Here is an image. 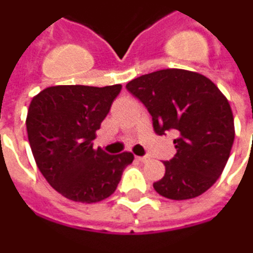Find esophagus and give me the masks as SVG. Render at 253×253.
<instances>
[{"label":"esophagus","mask_w":253,"mask_h":253,"mask_svg":"<svg viewBox=\"0 0 253 253\" xmlns=\"http://www.w3.org/2000/svg\"><path fill=\"white\" fill-rule=\"evenodd\" d=\"M137 159H138L139 162H142V163H145V162H148V160H149V157L148 156H138Z\"/></svg>","instance_id":"34e87169"}]
</instances>
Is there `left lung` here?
Here are the masks:
<instances>
[{"label":"left lung","mask_w":253,"mask_h":253,"mask_svg":"<svg viewBox=\"0 0 253 253\" xmlns=\"http://www.w3.org/2000/svg\"><path fill=\"white\" fill-rule=\"evenodd\" d=\"M126 89L148 109L156 134H176L175 156L164 162L166 174L153 183L157 193L188 200L211 188L234 142L230 104L215 84L197 72L169 68L135 78Z\"/></svg>","instance_id":"8db88e82"}]
</instances>
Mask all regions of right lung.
I'll list each match as a JSON object with an SVG mask.
<instances>
[{"label": "right lung", "instance_id": "right-lung-1", "mask_svg": "<svg viewBox=\"0 0 253 253\" xmlns=\"http://www.w3.org/2000/svg\"><path fill=\"white\" fill-rule=\"evenodd\" d=\"M121 90L122 84H65L31 100L26 126L35 163L49 185L70 200L90 204L109 197L134 160L130 152L108 155L91 142Z\"/></svg>", "mask_w": 253, "mask_h": 253}]
</instances>
